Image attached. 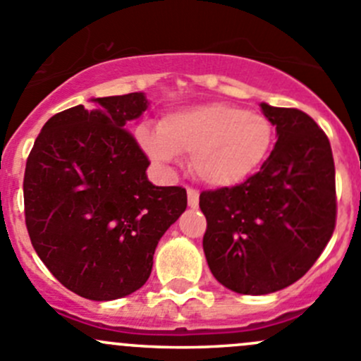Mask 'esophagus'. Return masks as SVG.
<instances>
[{"label": "esophagus", "mask_w": 361, "mask_h": 361, "mask_svg": "<svg viewBox=\"0 0 361 361\" xmlns=\"http://www.w3.org/2000/svg\"><path fill=\"white\" fill-rule=\"evenodd\" d=\"M187 195H188V206H190L192 209H195V207L199 206V192L194 190V188H188Z\"/></svg>", "instance_id": "esophagus-1"}]
</instances>
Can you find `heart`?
Masks as SVG:
<instances>
[{
    "label": "heart",
    "instance_id": "1",
    "mask_svg": "<svg viewBox=\"0 0 361 361\" xmlns=\"http://www.w3.org/2000/svg\"><path fill=\"white\" fill-rule=\"evenodd\" d=\"M267 116L231 104H201L169 113L159 127H141L137 141L148 159L169 167L190 154V171L202 183L227 188L253 174L274 145Z\"/></svg>",
    "mask_w": 361,
    "mask_h": 361
}]
</instances>
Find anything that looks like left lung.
I'll return each mask as SVG.
<instances>
[{
	"mask_svg": "<svg viewBox=\"0 0 361 361\" xmlns=\"http://www.w3.org/2000/svg\"><path fill=\"white\" fill-rule=\"evenodd\" d=\"M278 141L260 171L232 188L202 192V239L211 274L241 295L293 285L336 228V167L318 123L295 108L260 103Z\"/></svg>",
	"mask_w": 361,
	"mask_h": 361,
	"instance_id": "1",
	"label": "left lung"
}]
</instances>
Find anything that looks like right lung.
Segmentation results:
<instances>
[{
    "mask_svg": "<svg viewBox=\"0 0 361 361\" xmlns=\"http://www.w3.org/2000/svg\"><path fill=\"white\" fill-rule=\"evenodd\" d=\"M145 92L92 97L54 115L25 162V225L32 248L68 290L115 300L150 278L160 238L187 209V190L155 187L129 129Z\"/></svg>",
    "mask_w": 361,
    "mask_h": 361,
    "instance_id": "obj_1",
    "label": "right lung"
}]
</instances>
